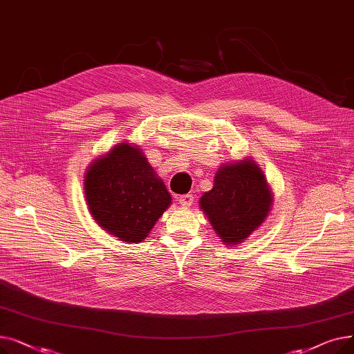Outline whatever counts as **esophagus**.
I'll list each match as a JSON object with an SVG mask.
<instances>
[{
    "label": "esophagus",
    "mask_w": 354,
    "mask_h": 354,
    "mask_svg": "<svg viewBox=\"0 0 354 354\" xmlns=\"http://www.w3.org/2000/svg\"><path fill=\"white\" fill-rule=\"evenodd\" d=\"M178 201H179V203H180L182 207H191L192 203H194V195H192V194L180 195V196L178 198Z\"/></svg>",
    "instance_id": "34e87169"
}]
</instances>
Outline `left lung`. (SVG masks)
Returning a JSON list of instances; mask_svg holds the SVG:
<instances>
[{
    "label": "left lung",
    "mask_w": 354,
    "mask_h": 354,
    "mask_svg": "<svg viewBox=\"0 0 354 354\" xmlns=\"http://www.w3.org/2000/svg\"><path fill=\"white\" fill-rule=\"evenodd\" d=\"M214 188L201 198L214 230L227 244H241L263 224L271 205V194L263 172L251 160L222 166Z\"/></svg>",
    "instance_id": "1"
}]
</instances>
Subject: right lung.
Listing matches in <instances>:
<instances>
[{"instance_id": "add662e5", "label": "right lung", "mask_w": 354, "mask_h": 354, "mask_svg": "<svg viewBox=\"0 0 354 354\" xmlns=\"http://www.w3.org/2000/svg\"><path fill=\"white\" fill-rule=\"evenodd\" d=\"M88 209L107 232L140 243L171 205V195L139 147L119 143L93 163L84 179Z\"/></svg>"}]
</instances>
